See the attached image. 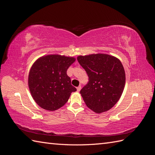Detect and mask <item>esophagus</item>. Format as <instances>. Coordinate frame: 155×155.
Masks as SVG:
<instances>
[{"mask_svg": "<svg viewBox=\"0 0 155 155\" xmlns=\"http://www.w3.org/2000/svg\"><path fill=\"white\" fill-rule=\"evenodd\" d=\"M81 86L78 87H77V91H78V92H79V91H81Z\"/></svg>", "mask_w": 155, "mask_h": 155, "instance_id": "1", "label": "esophagus"}]
</instances>
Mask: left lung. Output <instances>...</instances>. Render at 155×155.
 <instances>
[{
	"label": "left lung",
	"mask_w": 155,
	"mask_h": 155,
	"mask_svg": "<svg viewBox=\"0 0 155 155\" xmlns=\"http://www.w3.org/2000/svg\"><path fill=\"white\" fill-rule=\"evenodd\" d=\"M77 59L88 76V83L80 91L85 104L96 113L110 110L125 87V73L121 61L105 54L79 55Z\"/></svg>",
	"instance_id": "left-lung-1"
}]
</instances>
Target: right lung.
<instances>
[{
	"label": "right lung",
	"mask_w": 155,
	"mask_h": 155,
	"mask_svg": "<svg viewBox=\"0 0 155 155\" xmlns=\"http://www.w3.org/2000/svg\"><path fill=\"white\" fill-rule=\"evenodd\" d=\"M76 59L60 55L43 56L33 64L29 72L28 87L37 104L54 111L68 101L77 89L71 85L67 69Z\"/></svg>",
	"instance_id": "right-lung-1"
}]
</instances>
